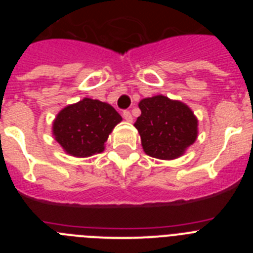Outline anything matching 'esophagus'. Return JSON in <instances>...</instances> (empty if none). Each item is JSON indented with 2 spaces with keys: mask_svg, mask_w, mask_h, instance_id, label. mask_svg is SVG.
I'll return each mask as SVG.
<instances>
[{
  "mask_svg": "<svg viewBox=\"0 0 253 253\" xmlns=\"http://www.w3.org/2000/svg\"><path fill=\"white\" fill-rule=\"evenodd\" d=\"M123 118H124L125 120H126V122H133V116H131V114H130V111H128V110H124L123 111Z\"/></svg>",
  "mask_w": 253,
  "mask_h": 253,
  "instance_id": "esophagus-1",
  "label": "esophagus"
}]
</instances>
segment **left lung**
<instances>
[{"label": "left lung", "instance_id": "1", "mask_svg": "<svg viewBox=\"0 0 253 253\" xmlns=\"http://www.w3.org/2000/svg\"><path fill=\"white\" fill-rule=\"evenodd\" d=\"M142 111L134 126L148 156L160 160L180 157L198 135V120L193 111L180 101L162 95L139 102Z\"/></svg>", "mask_w": 253, "mask_h": 253}]
</instances>
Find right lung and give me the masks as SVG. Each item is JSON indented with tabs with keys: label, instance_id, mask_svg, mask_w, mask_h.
<instances>
[{
	"label": "right lung",
	"instance_id": "1",
	"mask_svg": "<svg viewBox=\"0 0 253 253\" xmlns=\"http://www.w3.org/2000/svg\"><path fill=\"white\" fill-rule=\"evenodd\" d=\"M120 122L122 116L109 104L84 99L58 114L53 123V134L67 153L88 157L104 151L109 134Z\"/></svg>",
	"mask_w": 253,
	"mask_h": 253
}]
</instances>
